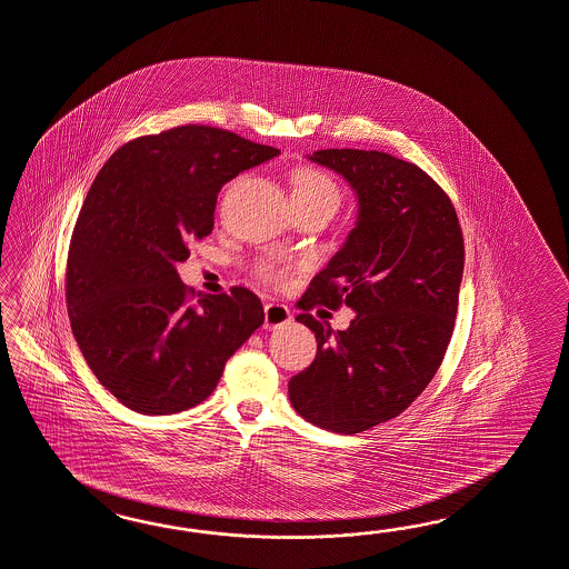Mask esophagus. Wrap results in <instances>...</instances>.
Here are the masks:
<instances>
[{
    "mask_svg": "<svg viewBox=\"0 0 569 569\" xmlns=\"http://www.w3.org/2000/svg\"><path fill=\"white\" fill-rule=\"evenodd\" d=\"M291 320V312L288 306L279 302H269L264 305V329H276L281 325H288Z\"/></svg>",
    "mask_w": 569,
    "mask_h": 569,
    "instance_id": "1",
    "label": "esophagus"
}]
</instances>
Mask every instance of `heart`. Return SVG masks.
Masks as SVG:
<instances>
[{"mask_svg": "<svg viewBox=\"0 0 569 569\" xmlns=\"http://www.w3.org/2000/svg\"><path fill=\"white\" fill-rule=\"evenodd\" d=\"M291 193L293 201H306V199H327L331 203H339L341 193L339 187L335 182L333 177L329 172H325L322 168L302 164L291 170ZM288 267H281L278 263L259 264V276L267 281H283L288 278Z\"/></svg>", "mask_w": 569, "mask_h": 569, "instance_id": "1", "label": "heart"}]
</instances>
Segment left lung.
Returning a JSON list of instances; mask_svg holds the SVG:
<instances>
[{
    "instance_id": "1",
    "label": "left lung",
    "mask_w": 569,
    "mask_h": 569,
    "mask_svg": "<svg viewBox=\"0 0 569 569\" xmlns=\"http://www.w3.org/2000/svg\"><path fill=\"white\" fill-rule=\"evenodd\" d=\"M358 194V222L298 302L317 358L288 385L291 407L335 433H360L402 413L440 368L455 331L465 240L442 187L421 168L376 150L308 156ZM349 305L337 335L317 305Z\"/></svg>"
}]
</instances>
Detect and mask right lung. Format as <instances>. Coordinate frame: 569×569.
Instances as JSON below:
<instances>
[{"instance_id": "add662e5", "label": "right lung", "mask_w": 569, "mask_h": 569, "mask_svg": "<svg viewBox=\"0 0 569 569\" xmlns=\"http://www.w3.org/2000/svg\"><path fill=\"white\" fill-rule=\"evenodd\" d=\"M278 153L182 126L127 141L100 168L71 234L66 300L83 360L129 409L170 416L206 401L263 325L252 291L194 293L177 264L211 234L223 184Z\"/></svg>"}]
</instances>
